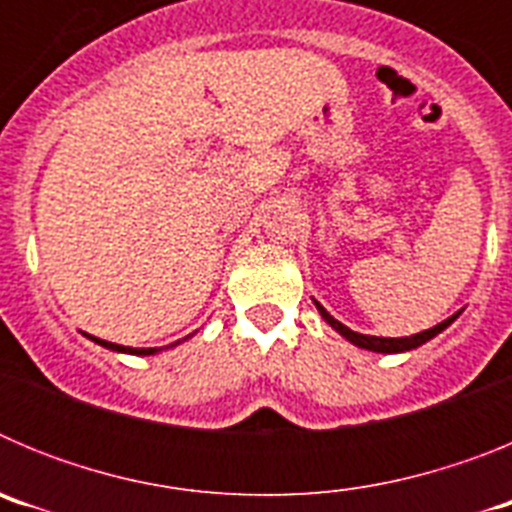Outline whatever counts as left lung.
I'll return each instance as SVG.
<instances>
[{
	"label": "left lung",
	"instance_id": "8db88e82",
	"mask_svg": "<svg viewBox=\"0 0 512 512\" xmlns=\"http://www.w3.org/2000/svg\"><path fill=\"white\" fill-rule=\"evenodd\" d=\"M315 305H318L320 315H323L325 323H328L330 328H336L338 333H341L343 338H348V341L354 343V346L366 348V351H377V354H402V351H410V348L423 346L425 341H431L433 336H438V333H441L443 328H449V325L456 320V315H459V312H456V315H451L449 320H443V323L433 325V328L423 330V333H415V336L379 338V336H361V333H354V330H351V328H346V325H343V323H338V320L333 318V315H330V312L325 310L323 305H320V302H315Z\"/></svg>",
	"mask_w": 512,
	"mask_h": 512
}]
</instances>
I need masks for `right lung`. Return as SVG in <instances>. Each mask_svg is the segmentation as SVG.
<instances>
[{
  "mask_svg": "<svg viewBox=\"0 0 512 512\" xmlns=\"http://www.w3.org/2000/svg\"><path fill=\"white\" fill-rule=\"evenodd\" d=\"M94 338V336H92ZM94 341L99 343V346L104 348H112V351H122V354H135V356H151V354H158L161 348H130V346H117V343H110V341H99V338H94ZM179 343V341H176ZM174 346V343H171Z\"/></svg>",
  "mask_w": 512,
  "mask_h": 512,
  "instance_id": "add662e5",
  "label": "right lung"
}]
</instances>
